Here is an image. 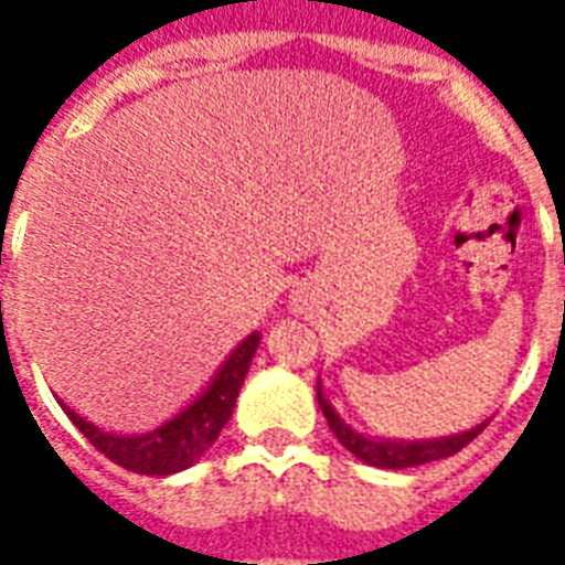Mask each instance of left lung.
<instances>
[{
    "instance_id": "left-lung-1",
    "label": "left lung",
    "mask_w": 565,
    "mask_h": 565,
    "mask_svg": "<svg viewBox=\"0 0 565 565\" xmlns=\"http://www.w3.org/2000/svg\"><path fill=\"white\" fill-rule=\"evenodd\" d=\"M317 398L319 407L326 413L328 428L334 430V437L340 439V446L345 451H352L358 460L363 463L377 466V469H411V466L434 463V460H443V457L457 455L460 448L469 446L483 428L487 422L475 425L469 430H460V434H451V437H434V439H384V437H366L361 430H354L352 425H345L343 416L334 411V404L326 398V390H322V381H317Z\"/></svg>"
}]
</instances>
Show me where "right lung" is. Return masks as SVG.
I'll use <instances>...</instances> for the list:
<instances>
[{
    "mask_svg": "<svg viewBox=\"0 0 565 565\" xmlns=\"http://www.w3.org/2000/svg\"><path fill=\"white\" fill-rule=\"evenodd\" d=\"M257 345H260V331L237 343V349L222 361L211 384L195 395L188 407H181L172 419L161 422L158 428L146 434H114L102 430L84 416L57 398L64 413L73 419V425L99 448L102 455L110 457L114 463L137 475H175L181 469H190L202 460V455L216 443L220 430L228 425L234 404H237L239 386L246 381V372L252 366Z\"/></svg>",
    "mask_w": 565,
    "mask_h": 565,
    "instance_id": "right-lung-1",
    "label": "right lung"
}]
</instances>
